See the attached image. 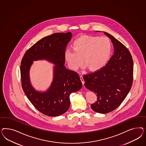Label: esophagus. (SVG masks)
<instances>
[{"instance_id":"1","label":"esophagus","mask_w":146,"mask_h":146,"mask_svg":"<svg viewBox=\"0 0 146 146\" xmlns=\"http://www.w3.org/2000/svg\"><path fill=\"white\" fill-rule=\"evenodd\" d=\"M80 80H81V82H82V84L84 85V81L83 76H82V75H81V76H80Z\"/></svg>"}]
</instances>
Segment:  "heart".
Returning <instances> with one entry per match:
<instances>
[{
  "label": "heart",
  "mask_w": 146,
  "mask_h": 146,
  "mask_svg": "<svg viewBox=\"0 0 146 146\" xmlns=\"http://www.w3.org/2000/svg\"><path fill=\"white\" fill-rule=\"evenodd\" d=\"M72 48L73 51L67 50L65 53V60L71 69L78 70L83 61L90 71H96L106 65L112 46L106 37L84 35L74 41Z\"/></svg>",
  "instance_id": "obj_1"
}]
</instances>
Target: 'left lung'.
<instances>
[{"mask_svg":"<svg viewBox=\"0 0 146 146\" xmlns=\"http://www.w3.org/2000/svg\"><path fill=\"white\" fill-rule=\"evenodd\" d=\"M103 33L113 45L114 53L101 70L84 75V86L97 96L90 106L100 113L114 110L123 102L132 87L133 75V62L128 49L113 36Z\"/></svg>","mask_w":146,"mask_h":146,"instance_id":"left-lung-1","label":"left lung"}]
</instances>
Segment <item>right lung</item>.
<instances>
[{
  "instance_id": "right-lung-1",
  "label": "right lung",
  "mask_w": 146,
  "mask_h": 146,
  "mask_svg": "<svg viewBox=\"0 0 146 146\" xmlns=\"http://www.w3.org/2000/svg\"><path fill=\"white\" fill-rule=\"evenodd\" d=\"M72 36L68 32L46 36L27 51L21 61V78L25 94L37 110L48 116L66 112L70 106V95L82 88L78 73L64 66L65 49ZM44 60L54 65L53 78L49 88L41 91L31 84L30 70L34 61Z\"/></svg>"
}]
</instances>
